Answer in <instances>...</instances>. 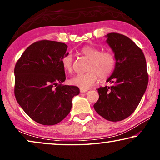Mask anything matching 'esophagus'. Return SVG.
Returning <instances> with one entry per match:
<instances>
[{
    "instance_id": "34e87169",
    "label": "esophagus",
    "mask_w": 160,
    "mask_h": 160,
    "mask_svg": "<svg viewBox=\"0 0 160 160\" xmlns=\"http://www.w3.org/2000/svg\"><path fill=\"white\" fill-rule=\"evenodd\" d=\"M87 91H88V89H80V92H81V93H85V92H87Z\"/></svg>"
}]
</instances>
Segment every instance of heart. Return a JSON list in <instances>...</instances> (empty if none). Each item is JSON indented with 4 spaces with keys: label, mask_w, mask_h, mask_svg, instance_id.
Listing matches in <instances>:
<instances>
[{
    "label": "heart",
    "mask_w": 160,
    "mask_h": 160,
    "mask_svg": "<svg viewBox=\"0 0 160 160\" xmlns=\"http://www.w3.org/2000/svg\"><path fill=\"white\" fill-rule=\"evenodd\" d=\"M81 53L89 59L84 73H78L70 80L71 84L81 88H89L96 82L98 76L106 78L111 75L116 66V59L110 52H102L100 49L86 46L81 49ZM62 65L68 73L73 71V55L67 53L62 58Z\"/></svg>",
    "instance_id": "b5f03b06"
}]
</instances>
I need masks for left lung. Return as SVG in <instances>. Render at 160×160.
Here are the masks:
<instances>
[{
  "instance_id": "1",
  "label": "left lung",
  "mask_w": 160,
  "mask_h": 160,
  "mask_svg": "<svg viewBox=\"0 0 160 160\" xmlns=\"http://www.w3.org/2000/svg\"><path fill=\"white\" fill-rule=\"evenodd\" d=\"M106 37L114 54L116 66L106 81L112 85L98 89L99 99L94 108L106 120L118 122L136 109L147 88L148 76L145 56L130 38L117 32Z\"/></svg>"
}]
</instances>
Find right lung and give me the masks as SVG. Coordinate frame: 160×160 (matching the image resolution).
<instances>
[{
    "label": "right lung",
    "instance_id": "1",
    "mask_svg": "<svg viewBox=\"0 0 160 160\" xmlns=\"http://www.w3.org/2000/svg\"><path fill=\"white\" fill-rule=\"evenodd\" d=\"M67 48L58 41H37L15 65L17 101L32 120L43 125H54L66 117L72 99L79 94L78 87L61 84L66 78L62 58L68 53Z\"/></svg>",
    "mask_w": 160,
    "mask_h": 160
}]
</instances>
